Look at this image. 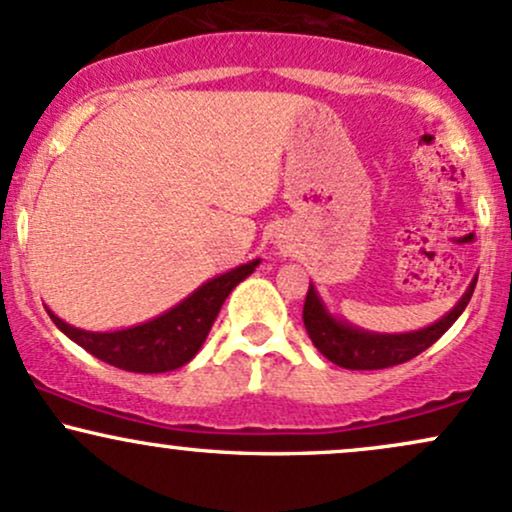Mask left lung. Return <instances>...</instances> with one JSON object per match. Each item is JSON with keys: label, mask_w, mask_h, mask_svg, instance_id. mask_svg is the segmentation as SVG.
<instances>
[{"label": "left lung", "mask_w": 512, "mask_h": 512, "mask_svg": "<svg viewBox=\"0 0 512 512\" xmlns=\"http://www.w3.org/2000/svg\"><path fill=\"white\" fill-rule=\"evenodd\" d=\"M474 286H477V276L469 281L467 291L462 293L455 308L433 322V325L424 327V330L380 334L361 330V327H354L351 322L334 317L327 310V305L322 303L315 286L310 284L303 305V322L305 330H308V337L313 339L315 349L325 358H330L332 363H337V366L349 370L390 368L397 366V363L411 361V358L426 351L433 342H438L450 330L452 322L464 313V308H467L469 298L474 293Z\"/></svg>", "instance_id": "8db88e82"}]
</instances>
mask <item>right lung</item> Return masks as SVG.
I'll return each instance as SVG.
<instances>
[{
  "instance_id": "1",
  "label": "right lung",
  "mask_w": 512,
  "mask_h": 512,
  "mask_svg": "<svg viewBox=\"0 0 512 512\" xmlns=\"http://www.w3.org/2000/svg\"><path fill=\"white\" fill-rule=\"evenodd\" d=\"M257 264L260 260H252L214 276L163 315L125 330L88 332L60 320L50 308L48 315L72 342L110 366L129 373H168L197 356L228 293L248 279Z\"/></svg>"
}]
</instances>
